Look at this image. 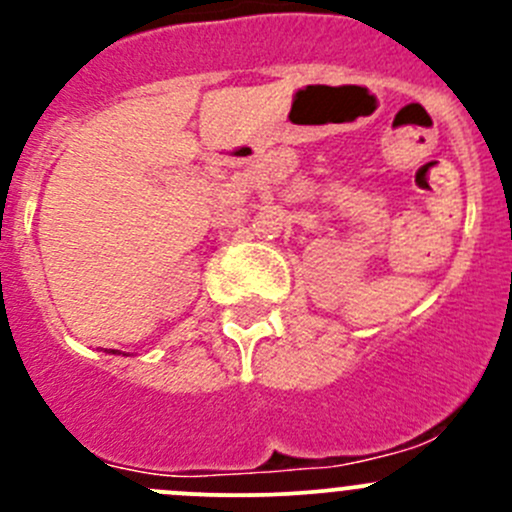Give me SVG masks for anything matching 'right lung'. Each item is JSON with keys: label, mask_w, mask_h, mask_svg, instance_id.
<instances>
[{"label": "right lung", "mask_w": 512, "mask_h": 512, "mask_svg": "<svg viewBox=\"0 0 512 512\" xmlns=\"http://www.w3.org/2000/svg\"><path fill=\"white\" fill-rule=\"evenodd\" d=\"M108 354H121V352H118V349H108ZM123 356H128V354H123Z\"/></svg>", "instance_id": "1"}]
</instances>
